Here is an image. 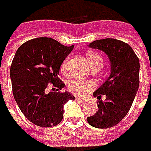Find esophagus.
I'll list each match as a JSON object with an SVG mask.
<instances>
[{
	"mask_svg": "<svg viewBox=\"0 0 151 151\" xmlns=\"http://www.w3.org/2000/svg\"><path fill=\"white\" fill-rule=\"evenodd\" d=\"M76 101L78 102L83 103V102H86V99H82V98H80V97H76Z\"/></svg>",
	"mask_w": 151,
	"mask_h": 151,
	"instance_id": "obj_1",
	"label": "esophagus"
}]
</instances>
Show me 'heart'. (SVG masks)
<instances>
[{
    "label": "heart",
    "instance_id": "b5f03b06",
    "mask_svg": "<svg viewBox=\"0 0 151 151\" xmlns=\"http://www.w3.org/2000/svg\"><path fill=\"white\" fill-rule=\"evenodd\" d=\"M86 57L89 64H90L91 67H94L95 65H102L103 61L102 58L101 57V55L93 52H89L86 53ZM68 59H65L64 62L61 65V70L64 72L65 68H67ZM94 87V83L91 81H88V80H72L71 82L68 83V90L71 92L72 94L76 95L79 97H83L87 95L89 92H91V90Z\"/></svg>",
    "mask_w": 151,
    "mask_h": 151
}]
</instances>
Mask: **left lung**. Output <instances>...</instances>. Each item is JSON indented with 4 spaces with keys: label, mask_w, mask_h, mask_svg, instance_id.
<instances>
[{
    "label": "left lung",
    "mask_w": 151,
    "mask_h": 151,
    "mask_svg": "<svg viewBox=\"0 0 151 151\" xmlns=\"http://www.w3.org/2000/svg\"><path fill=\"white\" fill-rule=\"evenodd\" d=\"M89 47L107 54L111 74L93 93L99 110L87 117V122L95 128L108 129L119 123L132 107L139 87V59L130 45L117 39H99ZM102 94L106 96L104 102L100 99Z\"/></svg>",
    "instance_id": "obj_1"
}]
</instances>
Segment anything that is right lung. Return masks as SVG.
I'll use <instances>...</instances> for the list:
<instances>
[{"label": "right lung", "instance_id": "1", "mask_svg": "<svg viewBox=\"0 0 151 151\" xmlns=\"http://www.w3.org/2000/svg\"><path fill=\"white\" fill-rule=\"evenodd\" d=\"M73 48L50 37H38L16 52L10 68L13 95L20 111L36 126H56L63 119L64 104L74 101L69 92L59 91L65 83L58 77L61 65ZM50 82L58 92L45 93Z\"/></svg>", "mask_w": 151, "mask_h": 151}]
</instances>
